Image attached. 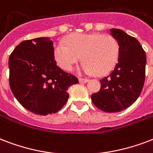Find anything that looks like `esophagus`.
<instances>
[{
    "label": "esophagus",
    "instance_id": "34e87169",
    "mask_svg": "<svg viewBox=\"0 0 153 153\" xmlns=\"http://www.w3.org/2000/svg\"><path fill=\"white\" fill-rule=\"evenodd\" d=\"M79 81L80 82H88V79H82V78H79Z\"/></svg>",
    "mask_w": 153,
    "mask_h": 153
}]
</instances>
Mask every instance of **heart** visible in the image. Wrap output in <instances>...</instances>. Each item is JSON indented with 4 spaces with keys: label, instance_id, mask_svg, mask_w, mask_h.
I'll return each instance as SVG.
<instances>
[{
    "label": "heart",
    "instance_id": "obj_1",
    "mask_svg": "<svg viewBox=\"0 0 153 153\" xmlns=\"http://www.w3.org/2000/svg\"><path fill=\"white\" fill-rule=\"evenodd\" d=\"M67 44L58 42L54 48V58L60 67L71 71L81 59L80 71L87 74L103 75L110 72L118 61L120 45L114 37L101 33H74Z\"/></svg>",
    "mask_w": 153,
    "mask_h": 153
}]
</instances>
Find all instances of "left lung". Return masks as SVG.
<instances>
[{
    "label": "left lung",
    "instance_id": "8db88e82",
    "mask_svg": "<svg viewBox=\"0 0 153 153\" xmlns=\"http://www.w3.org/2000/svg\"><path fill=\"white\" fill-rule=\"evenodd\" d=\"M120 45L118 62L110 74L100 79V91L92 102L102 111L119 112L130 107L140 95L144 79L146 54L136 38L118 29L110 30Z\"/></svg>",
    "mask_w": 153,
    "mask_h": 153
}]
</instances>
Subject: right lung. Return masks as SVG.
<instances>
[{
	"mask_svg": "<svg viewBox=\"0 0 153 153\" xmlns=\"http://www.w3.org/2000/svg\"><path fill=\"white\" fill-rule=\"evenodd\" d=\"M9 86L23 108L37 115L58 112L69 98L76 77L57 66L53 42L38 38L20 43L9 58Z\"/></svg>",
	"mask_w": 153,
	"mask_h": 153,
	"instance_id": "right-lung-1",
	"label": "right lung"
}]
</instances>
